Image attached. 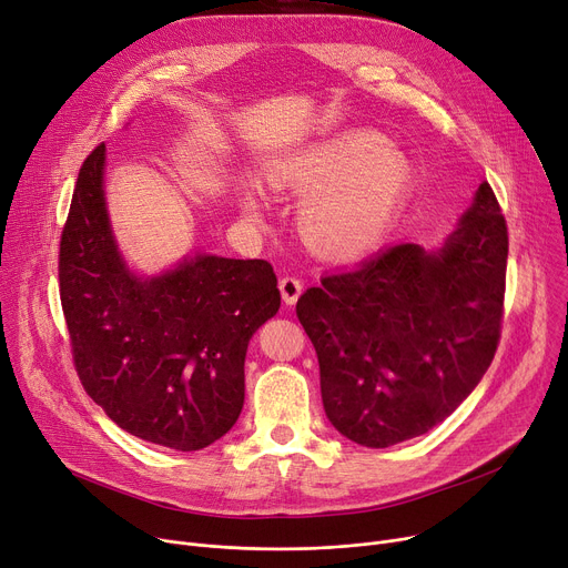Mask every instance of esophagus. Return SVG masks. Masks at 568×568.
I'll return each instance as SVG.
<instances>
[{
    "mask_svg": "<svg viewBox=\"0 0 568 568\" xmlns=\"http://www.w3.org/2000/svg\"><path fill=\"white\" fill-rule=\"evenodd\" d=\"M278 287H281V294H283V302L287 306H292V304H296V300H300L304 283H302V278H296V276H283Z\"/></svg>",
    "mask_w": 568,
    "mask_h": 568,
    "instance_id": "esophagus-1",
    "label": "esophagus"
}]
</instances>
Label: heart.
Here are the masks:
<instances>
[{"label":"heart","instance_id":"heart-1","mask_svg":"<svg viewBox=\"0 0 568 568\" xmlns=\"http://www.w3.org/2000/svg\"><path fill=\"white\" fill-rule=\"evenodd\" d=\"M274 184L308 193L304 230L326 255L352 257L373 248L392 227L409 184V163L371 131L343 133L272 172ZM251 214L260 212L246 195Z\"/></svg>","mask_w":568,"mask_h":568}]
</instances>
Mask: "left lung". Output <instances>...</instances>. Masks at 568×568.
I'll return each mask as SVG.
<instances>
[{"label":"left lung","instance_id":"1","mask_svg":"<svg viewBox=\"0 0 568 568\" xmlns=\"http://www.w3.org/2000/svg\"><path fill=\"white\" fill-rule=\"evenodd\" d=\"M509 232L488 182L439 251L396 244L296 302L326 419L384 449L442 424L497 352Z\"/></svg>","mask_w":568,"mask_h":568}]
</instances>
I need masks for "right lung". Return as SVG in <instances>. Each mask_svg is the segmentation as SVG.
<instances>
[{
	"label": "right lung",
	"mask_w": 568,
	"mask_h": 568,
	"mask_svg": "<svg viewBox=\"0 0 568 568\" xmlns=\"http://www.w3.org/2000/svg\"><path fill=\"white\" fill-rule=\"evenodd\" d=\"M105 144L80 168L59 242V296L78 377L126 433L176 452L221 439L244 407L251 336L281 308L266 260L195 255L140 278L116 251Z\"/></svg>",
	"instance_id": "obj_1"
}]
</instances>
